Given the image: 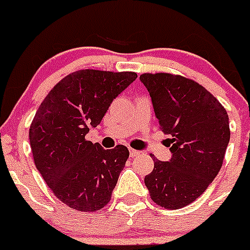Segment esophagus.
<instances>
[{
	"label": "esophagus",
	"mask_w": 250,
	"mask_h": 250,
	"mask_svg": "<svg viewBox=\"0 0 250 250\" xmlns=\"http://www.w3.org/2000/svg\"><path fill=\"white\" fill-rule=\"evenodd\" d=\"M129 153H130V157H138V155L140 154V151L139 150H135V149L133 148H130L129 149Z\"/></svg>",
	"instance_id": "34e87169"
}]
</instances>
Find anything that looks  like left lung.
<instances>
[{
  "mask_svg": "<svg viewBox=\"0 0 250 250\" xmlns=\"http://www.w3.org/2000/svg\"><path fill=\"white\" fill-rule=\"evenodd\" d=\"M159 129L172 135L169 162L154 158L146 176L150 198L161 208L177 210L202 195L223 166L230 140L229 116L215 96L180 74L143 73ZM151 155V154H150Z\"/></svg>",
  "mask_w": 250,
  "mask_h": 250,
  "instance_id": "left-lung-1",
  "label": "left lung"
}]
</instances>
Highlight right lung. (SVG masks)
Here are the masks:
<instances>
[{
    "instance_id": "add662e5",
    "label": "right lung",
    "mask_w": 250,
    "mask_h": 250,
    "mask_svg": "<svg viewBox=\"0 0 250 250\" xmlns=\"http://www.w3.org/2000/svg\"><path fill=\"white\" fill-rule=\"evenodd\" d=\"M135 72L81 69L62 78L42 100L30 125L34 163L52 192L77 211L92 212L110 202L129 150L101 148L86 139Z\"/></svg>"
}]
</instances>
